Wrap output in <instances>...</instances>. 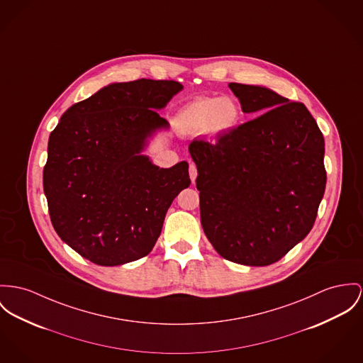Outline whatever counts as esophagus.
Wrapping results in <instances>:
<instances>
[{
    "instance_id": "34e87169",
    "label": "esophagus",
    "mask_w": 363,
    "mask_h": 363,
    "mask_svg": "<svg viewBox=\"0 0 363 363\" xmlns=\"http://www.w3.org/2000/svg\"><path fill=\"white\" fill-rule=\"evenodd\" d=\"M189 177H191L192 182L195 184L196 177H197V168H196V166L194 164V163H191V164H189Z\"/></svg>"
}]
</instances>
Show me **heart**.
<instances>
[{"label":"heart","instance_id":"heart-1","mask_svg":"<svg viewBox=\"0 0 363 363\" xmlns=\"http://www.w3.org/2000/svg\"><path fill=\"white\" fill-rule=\"evenodd\" d=\"M239 116L240 109L230 98H199L184 108L179 124L191 134H220L235 127Z\"/></svg>","mask_w":363,"mask_h":363}]
</instances>
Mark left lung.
<instances>
[{"instance_id": "obj_1", "label": "left lung", "mask_w": 363, "mask_h": 363, "mask_svg": "<svg viewBox=\"0 0 363 363\" xmlns=\"http://www.w3.org/2000/svg\"><path fill=\"white\" fill-rule=\"evenodd\" d=\"M245 113L220 135L195 140L203 230L225 259L267 267L312 229L326 188L325 140L307 108L258 85L230 83Z\"/></svg>"}]
</instances>
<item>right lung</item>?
Wrapping results in <instances>:
<instances>
[{"label":"right lung","instance_id":"obj_1","mask_svg":"<svg viewBox=\"0 0 363 363\" xmlns=\"http://www.w3.org/2000/svg\"><path fill=\"white\" fill-rule=\"evenodd\" d=\"M172 80L111 84L74 104L48 140L43 172L59 238L102 267L147 255L168 207L191 185L188 163L159 168L140 155L168 121L157 111L182 89Z\"/></svg>","mask_w":363,"mask_h":363}]
</instances>
